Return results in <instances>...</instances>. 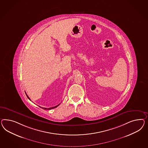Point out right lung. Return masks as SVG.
I'll return each mask as SVG.
<instances>
[{"label": "right lung", "mask_w": 148, "mask_h": 148, "mask_svg": "<svg viewBox=\"0 0 148 148\" xmlns=\"http://www.w3.org/2000/svg\"><path fill=\"white\" fill-rule=\"evenodd\" d=\"M26 96H27V98H28V99H29V100H30V99H29V97H28V95H27V94H26ZM60 104H58V105H57V106H55V107H52V108H47H47H43V109H48V110H49V109H54V108H56V107H58V106H59V105H60Z\"/></svg>", "instance_id": "1"}]
</instances>
